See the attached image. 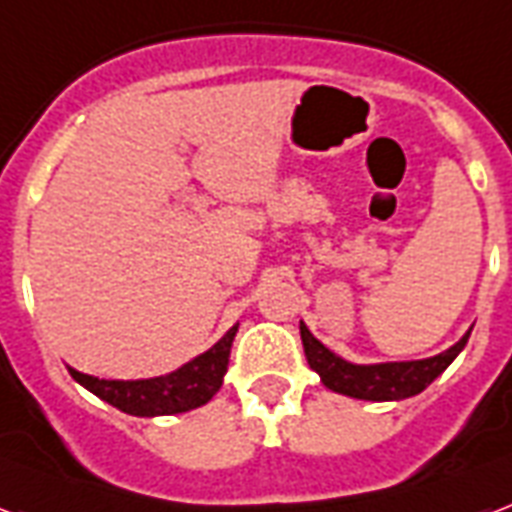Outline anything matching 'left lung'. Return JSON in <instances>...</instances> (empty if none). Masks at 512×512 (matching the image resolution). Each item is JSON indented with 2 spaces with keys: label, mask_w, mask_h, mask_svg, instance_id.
<instances>
[{
  "label": "left lung",
  "mask_w": 512,
  "mask_h": 512,
  "mask_svg": "<svg viewBox=\"0 0 512 512\" xmlns=\"http://www.w3.org/2000/svg\"><path fill=\"white\" fill-rule=\"evenodd\" d=\"M300 338H303L308 365L311 370H317L327 389H333L338 395L357 397V400L384 403V400H405V397L424 392L456 360V354L464 349L470 333H464L462 341L454 343L438 357L413 362H378V365H354V362L341 360L325 343L317 341L303 322H300Z\"/></svg>",
  "instance_id": "left-lung-1"
}]
</instances>
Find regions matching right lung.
<instances>
[{"mask_svg": "<svg viewBox=\"0 0 512 512\" xmlns=\"http://www.w3.org/2000/svg\"><path fill=\"white\" fill-rule=\"evenodd\" d=\"M239 325H233L212 349L198 354L195 360L182 365L169 376L139 378V381H107L69 368L77 384L101 397L104 403L115 405L117 411L131 416H169L201 408L212 400L222 386V376L228 370V357Z\"/></svg>", "mask_w": 512, "mask_h": 512, "instance_id": "right-lung-1", "label": "right lung"}]
</instances>
